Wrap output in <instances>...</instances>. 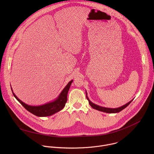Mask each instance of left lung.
<instances>
[{
    "label": "left lung",
    "instance_id": "8db88e82",
    "mask_svg": "<svg viewBox=\"0 0 154 154\" xmlns=\"http://www.w3.org/2000/svg\"><path fill=\"white\" fill-rule=\"evenodd\" d=\"M86 99H88V100L89 102V103L90 105L91 106V107L94 109H97V110H99V111H100V112H105V113H118V112H120L121 111H122L123 109H124L125 108H126L131 102V101H132L133 100H130L129 102H128L127 103L125 104L124 105L121 106V107H119V108H106V107H103V106H99L97 105H96L94 103H93V102H91L89 98L87 96V93H86Z\"/></svg>",
    "mask_w": 154,
    "mask_h": 154
}]
</instances>
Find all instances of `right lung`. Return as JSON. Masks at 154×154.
Here are the masks:
<instances>
[{"label": "right lung", "instance_id": "right-lung-1", "mask_svg": "<svg viewBox=\"0 0 154 154\" xmlns=\"http://www.w3.org/2000/svg\"><path fill=\"white\" fill-rule=\"evenodd\" d=\"M72 82L73 80H72L67 84V85L64 87V88L63 90V91L61 92L58 97L55 100L49 103H47L46 104L39 106H32L25 103L24 102L21 101L17 97V96L13 92V90L12 92L14 97L27 109V111H29L31 113L39 117L49 116L61 110V109L64 107L65 104L67 102L68 93Z\"/></svg>", "mask_w": 154, "mask_h": 154}]
</instances>
